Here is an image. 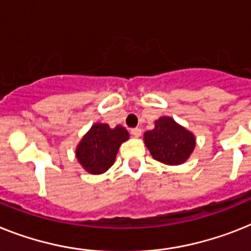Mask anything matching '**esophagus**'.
<instances>
[{
    "mask_svg": "<svg viewBox=\"0 0 251 251\" xmlns=\"http://www.w3.org/2000/svg\"><path fill=\"white\" fill-rule=\"evenodd\" d=\"M130 133L133 134L134 137H140L141 133H142V130H141L140 128H133V129L130 130Z\"/></svg>",
    "mask_w": 251,
    "mask_h": 251,
    "instance_id": "34e87169",
    "label": "esophagus"
}]
</instances>
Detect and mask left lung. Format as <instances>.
I'll use <instances>...</instances> for the list:
<instances>
[{
    "label": "left lung",
    "instance_id": "8db88e82",
    "mask_svg": "<svg viewBox=\"0 0 251 251\" xmlns=\"http://www.w3.org/2000/svg\"><path fill=\"white\" fill-rule=\"evenodd\" d=\"M144 142L155 160L167 165H179L195 150L196 137L171 117L155 121L154 129L144 133Z\"/></svg>",
    "mask_w": 251,
    "mask_h": 251
}]
</instances>
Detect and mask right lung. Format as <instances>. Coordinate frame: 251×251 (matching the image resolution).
<instances>
[{"label": "right lung", "mask_w": 251, "mask_h": 251, "mask_svg": "<svg viewBox=\"0 0 251 251\" xmlns=\"http://www.w3.org/2000/svg\"><path fill=\"white\" fill-rule=\"evenodd\" d=\"M128 138V130L122 126L110 128L106 123H95L76 145V160L90 175H102L114 164L121 145Z\"/></svg>", "instance_id": "1"}]
</instances>
